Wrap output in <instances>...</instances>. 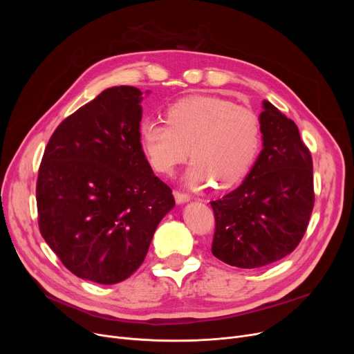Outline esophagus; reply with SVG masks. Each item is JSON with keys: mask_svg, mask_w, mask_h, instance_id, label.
<instances>
[{"mask_svg": "<svg viewBox=\"0 0 354 354\" xmlns=\"http://www.w3.org/2000/svg\"><path fill=\"white\" fill-rule=\"evenodd\" d=\"M174 196H175L176 203H187V202L191 201V195L179 192V191H175V192H174Z\"/></svg>", "mask_w": 354, "mask_h": 354, "instance_id": "1", "label": "esophagus"}]
</instances>
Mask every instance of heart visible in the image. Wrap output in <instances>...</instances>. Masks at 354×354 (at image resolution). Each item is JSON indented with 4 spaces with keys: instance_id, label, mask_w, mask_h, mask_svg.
I'll return each mask as SVG.
<instances>
[{
    "instance_id": "b5f03b06",
    "label": "heart",
    "mask_w": 354,
    "mask_h": 354,
    "mask_svg": "<svg viewBox=\"0 0 354 354\" xmlns=\"http://www.w3.org/2000/svg\"><path fill=\"white\" fill-rule=\"evenodd\" d=\"M139 139L145 155L160 174H172L189 156L185 183L202 188L215 180L230 188L251 169L261 146L258 118L247 107L215 96H194L174 103L166 122L143 119Z\"/></svg>"
}]
</instances>
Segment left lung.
<instances>
[{"instance_id": "8db88e82", "label": "left lung", "mask_w": 354, "mask_h": 354, "mask_svg": "<svg viewBox=\"0 0 354 354\" xmlns=\"http://www.w3.org/2000/svg\"><path fill=\"white\" fill-rule=\"evenodd\" d=\"M263 151L239 187L212 201V254L232 267L259 268L301 241L314 207L313 160L297 124L268 100L259 113Z\"/></svg>"}]
</instances>
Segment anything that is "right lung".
Here are the masks:
<instances>
[{
	"instance_id": "1",
	"label": "right lung",
	"mask_w": 354,
	"mask_h": 354,
	"mask_svg": "<svg viewBox=\"0 0 354 354\" xmlns=\"http://www.w3.org/2000/svg\"><path fill=\"white\" fill-rule=\"evenodd\" d=\"M142 100L132 86L106 88L60 123L44 151L35 191L40 232L83 280L116 284L132 275L175 207L143 153Z\"/></svg>"
}]
</instances>
